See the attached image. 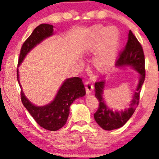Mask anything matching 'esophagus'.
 <instances>
[{
	"mask_svg": "<svg viewBox=\"0 0 159 159\" xmlns=\"http://www.w3.org/2000/svg\"><path fill=\"white\" fill-rule=\"evenodd\" d=\"M84 85H85V89L87 93H91L93 91L94 86H93V84H91V82L90 81H86L85 83H84Z\"/></svg>",
	"mask_w": 159,
	"mask_h": 159,
	"instance_id": "obj_1",
	"label": "esophagus"
}]
</instances>
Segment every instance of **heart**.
Here are the masks:
<instances>
[{"instance_id": "1", "label": "heart", "mask_w": 159, "mask_h": 159, "mask_svg": "<svg viewBox=\"0 0 159 159\" xmlns=\"http://www.w3.org/2000/svg\"><path fill=\"white\" fill-rule=\"evenodd\" d=\"M119 44V34L115 27L105 28L96 26L85 49L86 54L95 51L93 65L99 70H106L113 65Z\"/></svg>"}]
</instances>
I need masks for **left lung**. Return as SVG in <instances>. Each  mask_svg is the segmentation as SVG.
Segmentation results:
<instances>
[{"instance_id": "1", "label": "left lung", "mask_w": 159, "mask_h": 159, "mask_svg": "<svg viewBox=\"0 0 159 159\" xmlns=\"http://www.w3.org/2000/svg\"><path fill=\"white\" fill-rule=\"evenodd\" d=\"M145 54L143 48L136 37L129 30L128 41L125 48L120 51L116 61L117 66L130 65L140 73V80L136 91L134 93L133 99L128 110L121 112H113L110 110L102 98L105 81H96L94 83V94L98 101V108L94 114V120L102 129L111 131L122 127L131 117L139 103L142 86L145 78Z\"/></svg>"}]
</instances>
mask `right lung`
Segmentation results:
<instances>
[{
  "label": "right lung",
  "mask_w": 159,
  "mask_h": 159,
  "mask_svg": "<svg viewBox=\"0 0 159 159\" xmlns=\"http://www.w3.org/2000/svg\"><path fill=\"white\" fill-rule=\"evenodd\" d=\"M53 25L41 24L37 27L28 39L23 43L18 58V65L22 62L26 54L41 41L53 34ZM17 81L19 82L18 70H17ZM85 94V89L81 78L75 77L68 78L63 83L59 89L54 100L49 105L38 107L31 104L20 91V99L24 106L29 111L34 119L41 127L49 130L57 131L63 127L68 120L69 108L76 98Z\"/></svg>",
  "instance_id": "1"
}]
</instances>
